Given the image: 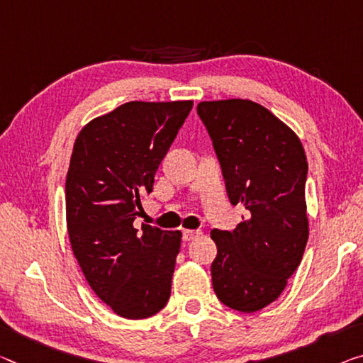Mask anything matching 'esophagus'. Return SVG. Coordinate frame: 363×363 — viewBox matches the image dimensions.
Returning a JSON list of instances; mask_svg holds the SVG:
<instances>
[{"mask_svg":"<svg viewBox=\"0 0 363 363\" xmlns=\"http://www.w3.org/2000/svg\"><path fill=\"white\" fill-rule=\"evenodd\" d=\"M199 235H203L201 230H183V240H185V242H191V240L198 238Z\"/></svg>","mask_w":363,"mask_h":363,"instance_id":"esophagus-1","label":"esophagus"}]
</instances>
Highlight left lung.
<instances>
[{"label": "left lung", "instance_id": "8db88e82", "mask_svg": "<svg viewBox=\"0 0 363 363\" xmlns=\"http://www.w3.org/2000/svg\"><path fill=\"white\" fill-rule=\"evenodd\" d=\"M219 159L230 203L248 211L228 230H211L217 256L213 287L243 313L282 294L308 240L305 182L308 164L298 136L263 105L243 99L198 104Z\"/></svg>", "mask_w": 363, "mask_h": 363}]
</instances>
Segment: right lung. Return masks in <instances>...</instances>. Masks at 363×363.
<instances>
[{
    "label": "right lung",
    "instance_id": "obj_1",
    "mask_svg": "<svg viewBox=\"0 0 363 363\" xmlns=\"http://www.w3.org/2000/svg\"><path fill=\"white\" fill-rule=\"evenodd\" d=\"M191 100L128 102L82 128L66 175L72 253L97 297L144 320L169 302L182 232L133 227Z\"/></svg>",
    "mask_w": 363,
    "mask_h": 363
}]
</instances>
